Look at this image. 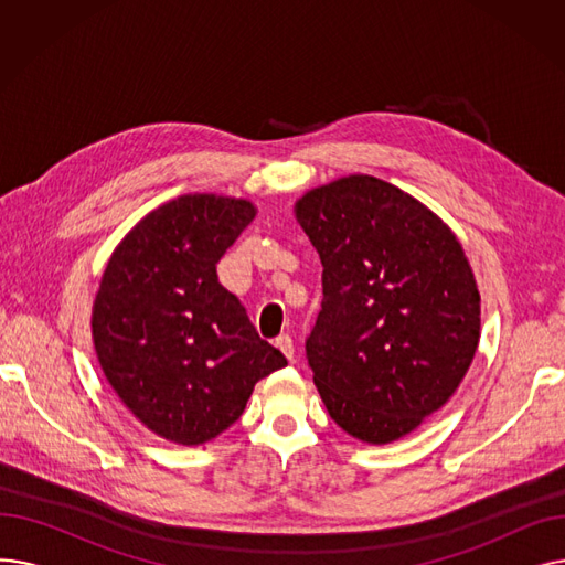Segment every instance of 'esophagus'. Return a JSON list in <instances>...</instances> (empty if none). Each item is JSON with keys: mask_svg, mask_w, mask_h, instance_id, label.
<instances>
[{"mask_svg": "<svg viewBox=\"0 0 565 565\" xmlns=\"http://www.w3.org/2000/svg\"><path fill=\"white\" fill-rule=\"evenodd\" d=\"M275 345L286 354L288 360H292V354H295V348H292V339L288 337V334H281V337H277L275 339Z\"/></svg>", "mask_w": 565, "mask_h": 565, "instance_id": "obj_1", "label": "esophagus"}]
</instances>
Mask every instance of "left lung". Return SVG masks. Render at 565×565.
Here are the masks:
<instances>
[{
	"label": "left lung",
	"instance_id": "left-lung-1",
	"mask_svg": "<svg viewBox=\"0 0 565 565\" xmlns=\"http://www.w3.org/2000/svg\"><path fill=\"white\" fill-rule=\"evenodd\" d=\"M295 217L322 263L307 360L330 417L390 444L447 403L477 354L481 295L456 233L375 175L307 192Z\"/></svg>",
	"mask_w": 565,
	"mask_h": 565
}]
</instances>
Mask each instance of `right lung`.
Returning <instances> with one entry per match:
<instances>
[{
	"mask_svg": "<svg viewBox=\"0 0 565 565\" xmlns=\"http://www.w3.org/2000/svg\"><path fill=\"white\" fill-rule=\"evenodd\" d=\"M254 217L247 199L167 201L114 249L96 295L92 332L111 390L148 430L183 447L233 426L254 384L288 364L217 279Z\"/></svg>",
	"mask_w": 565,
	"mask_h": 565,
	"instance_id": "right-lung-1",
	"label": "right lung"
}]
</instances>
